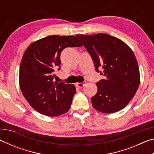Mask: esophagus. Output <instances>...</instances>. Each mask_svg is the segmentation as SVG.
Instances as JSON below:
<instances>
[{"label":"esophagus","instance_id":"34e87169","mask_svg":"<svg viewBox=\"0 0 154 154\" xmlns=\"http://www.w3.org/2000/svg\"><path fill=\"white\" fill-rule=\"evenodd\" d=\"M85 83H86V82H83V83H77L76 84H75V85H76L77 88H82L84 86V85L85 84Z\"/></svg>","mask_w":154,"mask_h":154}]
</instances>
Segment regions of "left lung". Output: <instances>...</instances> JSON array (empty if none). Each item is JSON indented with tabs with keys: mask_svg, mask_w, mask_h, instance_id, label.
I'll return each instance as SVG.
<instances>
[{
	"mask_svg": "<svg viewBox=\"0 0 154 154\" xmlns=\"http://www.w3.org/2000/svg\"><path fill=\"white\" fill-rule=\"evenodd\" d=\"M90 54L95 66L104 69L105 79L96 83L97 93L91 98L93 107L105 113L124 109L136 94L140 72L136 57L124 41L105 33L77 35Z\"/></svg>",
	"mask_w": 154,
	"mask_h": 154,
	"instance_id": "1",
	"label": "left lung"
}]
</instances>
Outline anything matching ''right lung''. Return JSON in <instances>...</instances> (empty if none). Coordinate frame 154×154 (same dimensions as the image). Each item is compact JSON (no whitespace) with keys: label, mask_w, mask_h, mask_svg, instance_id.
I'll list each match as a JSON object with an SVG mask.
<instances>
[{"label":"right lung","mask_w":154,"mask_h":154,"mask_svg":"<svg viewBox=\"0 0 154 154\" xmlns=\"http://www.w3.org/2000/svg\"><path fill=\"white\" fill-rule=\"evenodd\" d=\"M81 46L75 36L51 35L33 42L25 51L20 67V87L26 100L38 113L54 117L70 109L76 93L75 85L54 82V71L60 69L64 48Z\"/></svg>","instance_id":"1"}]
</instances>
